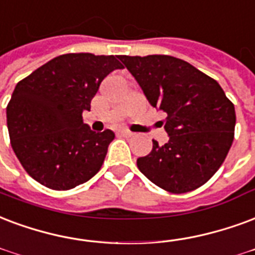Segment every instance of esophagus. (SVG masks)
<instances>
[{
    "label": "esophagus",
    "mask_w": 255,
    "mask_h": 255,
    "mask_svg": "<svg viewBox=\"0 0 255 255\" xmlns=\"http://www.w3.org/2000/svg\"><path fill=\"white\" fill-rule=\"evenodd\" d=\"M119 135H120V136H124V137L133 136V133L131 132V131H128V129H120V131H119Z\"/></svg>",
    "instance_id": "34e87169"
}]
</instances>
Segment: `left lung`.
<instances>
[{
    "instance_id": "1",
    "label": "left lung",
    "mask_w": 255,
    "mask_h": 255,
    "mask_svg": "<svg viewBox=\"0 0 255 255\" xmlns=\"http://www.w3.org/2000/svg\"><path fill=\"white\" fill-rule=\"evenodd\" d=\"M154 108L167 115L169 142L152 140L137 167L174 195L204 185L226 159L234 140L235 108L220 85L185 60L169 55H119Z\"/></svg>"
}]
</instances>
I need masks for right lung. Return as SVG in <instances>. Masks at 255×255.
<instances>
[{
    "mask_svg": "<svg viewBox=\"0 0 255 255\" xmlns=\"http://www.w3.org/2000/svg\"><path fill=\"white\" fill-rule=\"evenodd\" d=\"M123 65L113 55L65 54L47 62L13 90L6 107L10 144L33 180L69 190L101 169L115 133L94 132L82 120L103 80Z\"/></svg>",
    "mask_w": 255,
    "mask_h": 255,
    "instance_id": "add662e5",
    "label": "right lung"
}]
</instances>
